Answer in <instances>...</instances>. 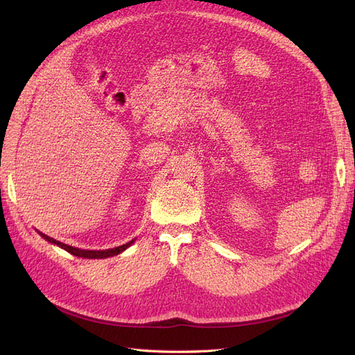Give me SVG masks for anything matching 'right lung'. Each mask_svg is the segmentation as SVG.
<instances>
[{"label":"right lung","mask_w":355,"mask_h":355,"mask_svg":"<svg viewBox=\"0 0 355 355\" xmlns=\"http://www.w3.org/2000/svg\"><path fill=\"white\" fill-rule=\"evenodd\" d=\"M40 235H42V239L47 240L49 243L56 244V245L62 247V249L67 250L68 253H71V254H73V256H78V257H85V259H103V257L115 256V254H118V253L124 252V250L127 249V247H130V245L133 244V241H135V240H132V241H128V243H125V244H123V245H118V247H114V249H108V250H83V249H77V247L63 244V243H60V241H58V240H55V239H51V237H49V235L42 234V232H40Z\"/></svg>","instance_id":"1"}]
</instances>
